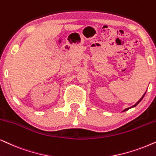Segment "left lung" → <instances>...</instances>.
Listing matches in <instances>:
<instances>
[{
	"label": "left lung",
	"mask_w": 156,
	"mask_h": 156,
	"mask_svg": "<svg viewBox=\"0 0 156 156\" xmlns=\"http://www.w3.org/2000/svg\"><path fill=\"white\" fill-rule=\"evenodd\" d=\"M145 94H143V97H142V98H141L140 99V100H139V101H138V102H137V103H136V104H135V105H133V106H132V107H130V108H126V109H125V110H124V111H126V110H129V109H130V108H134V107H135V106H136V105H137V104H138V103L139 102H140V101L141 100H142V99L143 98H144V96H145Z\"/></svg>",
	"instance_id": "1"
}]
</instances>
